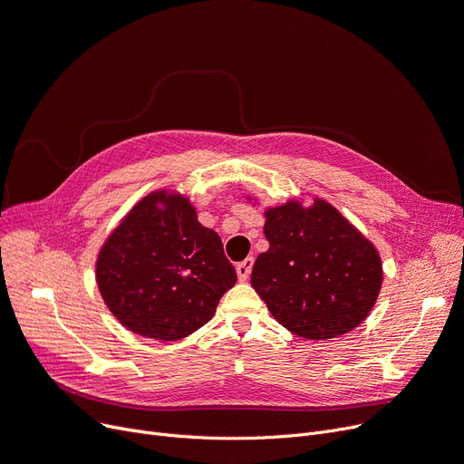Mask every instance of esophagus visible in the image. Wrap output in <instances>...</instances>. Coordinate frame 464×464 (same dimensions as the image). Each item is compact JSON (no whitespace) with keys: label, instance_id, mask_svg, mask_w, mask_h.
<instances>
[{"label":"esophagus","instance_id":"esophagus-1","mask_svg":"<svg viewBox=\"0 0 464 464\" xmlns=\"http://www.w3.org/2000/svg\"><path fill=\"white\" fill-rule=\"evenodd\" d=\"M253 264H255V258H253V256H247L244 262L237 264L236 272H237L239 281H247V277L251 276V270H253Z\"/></svg>","mask_w":464,"mask_h":464}]
</instances>
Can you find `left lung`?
<instances>
[{
    "label": "left lung",
    "instance_id": "1",
    "mask_svg": "<svg viewBox=\"0 0 464 464\" xmlns=\"http://www.w3.org/2000/svg\"><path fill=\"white\" fill-rule=\"evenodd\" d=\"M251 285L274 319L307 340L342 336L359 326L376 304L383 272L370 241L324 200L266 211Z\"/></svg>",
    "mask_w": 464,
    "mask_h": 464
}]
</instances>
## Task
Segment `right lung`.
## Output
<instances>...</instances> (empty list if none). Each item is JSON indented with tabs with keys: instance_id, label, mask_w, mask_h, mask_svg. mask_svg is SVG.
I'll return each mask as SVG.
<instances>
[{
	"instance_id": "1",
	"label": "right lung",
	"mask_w": 464,
	"mask_h": 464,
	"mask_svg": "<svg viewBox=\"0 0 464 464\" xmlns=\"http://www.w3.org/2000/svg\"><path fill=\"white\" fill-rule=\"evenodd\" d=\"M237 276L223 241L183 196L152 192L107 237L96 281L128 330L175 342L204 326Z\"/></svg>"
}]
</instances>
